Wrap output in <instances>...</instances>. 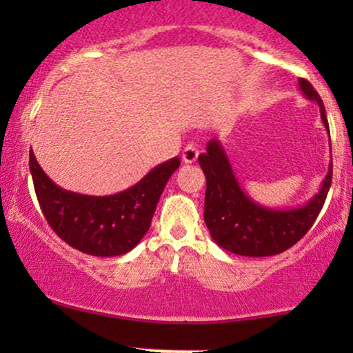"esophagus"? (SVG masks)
Returning <instances> with one entry per match:
<instances>
[{
	"label": "esophagus",
	"instance_id": "1",
	"mask_svg": "<svg viewBox=\"0 0 353 353\" xmlns=\"http://www.w3.org/2000/svg\"><path fill=\"white\" fill-rule=\"evenodd\" d=\"M197 156H199V149H197V144L196 143L185 144L184 151H182V161H184L185 164H192V163H196Z\"/></svg>",
	"mask_w": 353,
	"mask_h": 353
}]
</instances>
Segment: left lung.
Here are the masks:
<instances>
[{"label":"left lung","mask_w":353,"mask_h":353,"mask_svg":"<svg viewBox=\"0 0 353 353\" xmlns=\"http://www.w3.org/2000/svg\"><path fill=\"white\" fill-rule=\"evenodd\" d=\"M299 86L307 99L319 104L320 117L329 131L325 108L319 92L307 79H299ZM199 164L208 181L204 222L210 237L222 249L245 257L281 254L297 244L314 225L332 184L330 163L319 194H315L305 205L289 210L269 209L255 204L245 196L217 139L208 143V152L201 154Z\"/></svg>","instance_id":"1"}]
</instances>
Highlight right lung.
Instances as JSON below:
<instances>
[{"label":"right lung","mask_w":353,"mask_h":353,"mask_svg":"<svg viewBox=\"0 0 353 353\" xmlns=\"http://www.w3.org/2000/svg\"><path fill=\"white\" fill-rule=\"evenodd\" d=\"M179 157L156 165L132 188L112 196L96 197L70 192L44 174L30 152V171L39 208L50 228L66 244L89 255L114 257L139 244L149 230L157 202Z\"/></svg>","instance_id":"right-lung-1"}]
</instances>
